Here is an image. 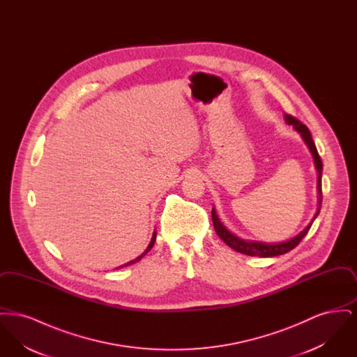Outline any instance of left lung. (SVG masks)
Instances as JSON below:
<instances>
[{"label": "left lung", "mask_w": 357, "mask_h": 357, "mask_svg": "<svg viewBox=\"0 0 357 357\" xmlns=\"http://www.w3.org/2000/svg\"><path fill=\"white\" fill-rule=\"evenodd\" d=\"M285 120H287L288 124H291V126L296 128V131H298V132L301 134V136H303V139L305 140V143L307 144L310 153H312L313 158H314L316 169L319 171V179H317V185H319V186L317 187H319V194H320V197H319V199H320L319 206H320V207H319V210H317V213H316V215H314V218H313V220H316V217H317L319 213H320L321 199H323V197H321L323 160H321L320 155L317 153L316 144H314V142H313V139H312V135H310V131L307 130V127H306L305 124H303L300 120L296 119V118L291 116V115H285ZM211 218H213V225H214L215 233L220 236V238H221L222 241H223L227 246H230L231 249H234L236 252H239V253H242V255H252V257H275V255L288 253V252H290L291 249H294V248L303 241V238L305 237L306 234H307V231H309V229H310V226H312V223H309V226H306L305 229H304L298 236H296V237L291 238V239H289V241H285V242H281V243H264V242H255V241H245V239H241V238H238L237 236L231 234V233L222 225L220 218H218L217 214H215V210H214V208L211 210Z\"/></svg>", "instance_id": "obj_1"}]
</instances>
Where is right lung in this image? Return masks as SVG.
<instances>
[{"mask_svg":"<svg viewBox=\"0 0 357 357\" xmlns=\"http://www.w3.org/2000/svg\"><path fill=\"white\" fill-rule=\"evenodd\" d=\"M155 238H156V233H155V234H153V239H151V242H150V245H149V248H147V249H146V252H144V253H143V255H139V257H137V258H135V259H134V261H130V262H127V264H124V265H121V266H119V269H120V268H123V266H128V265H132V264H135V262H137V261H140V259H142V258H143V257H144V255H147V253H149V252H150V250H151V249H153V243H155Z\"/></svg>","mask_w":357,"mask_h":357,"instance_id":"obj_1","label":"right lung"}]
</instances>
